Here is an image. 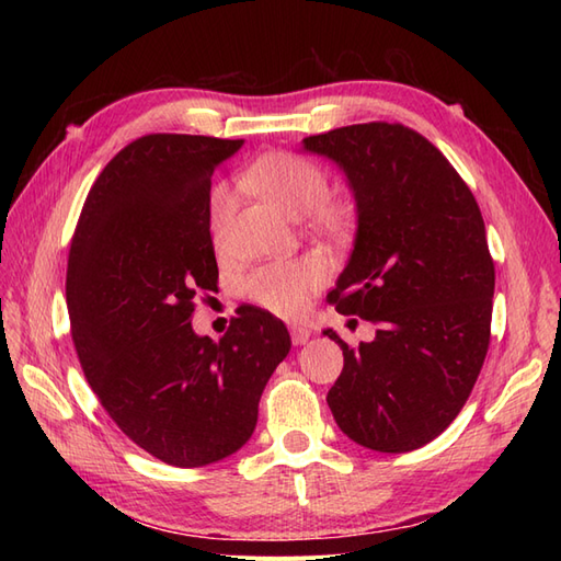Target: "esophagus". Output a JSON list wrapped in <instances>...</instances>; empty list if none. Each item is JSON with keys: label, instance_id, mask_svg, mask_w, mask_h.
Wrapping results in <instances>:
<instances>
[{"label": "esophagus", "instance_id": "1", "mask_svg": "<svg viewBox=\"0 0 561 561\" xmlns=\"http://www.w3.org/2000/svg\"><path fill=\"white\" fill-rule=\"evenodd\" d=\"M311 340V330L304 328V325H291V342L299 347V344H306Z\"/></svg>", "mask_w": 561, "mask_h": 561}]
</instances>
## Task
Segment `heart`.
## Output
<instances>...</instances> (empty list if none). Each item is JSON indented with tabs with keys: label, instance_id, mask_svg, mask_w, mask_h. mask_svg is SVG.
I'll return each mask as SVG.
<instances>
[{
	"label": "heart",
	"instance_id": "obj_1",
	"mask_svg": "<svg viewBox=\"0 0 561 561\" xmlns=\"http://www.w3.org/2000/svg\"><path fill=\"white\" fill-rule=\"evenodd\" d=\"M243 185L270 199L289 217H304L311 211L318 224L337 226L340 211L325 202L328 178L308 159L294 153H267L257 159L243 175ZM236 209V195L229 185H217L209 199V229L214 241H221ZM323 282V267L316 260L277 262L257 270L248 279L253 299L277 316L294 318L304 313L311 294Z\"/></svg>",
	"mask_w": 561,
	"mask_h": 561
}]
</instances>
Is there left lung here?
I'll return each instance as SVG.
<instances>
[{"mask_svg": "<svg viewBox=\"0 0 561 561\" xmlns=\"http://www.w3.org/2000/svg\"><path fill=\"white\" fill-rule=\"evenodd\" d=\"M347 178L356 236L328 299L378 325L328 392L342 434L408 453L456 420L490 347L494 262L470 187L414 129L366 123L304 139Z\"/></svg>", "mask_w": 561, "mask_h": 561, "instance_id": "obj_1", "label": "left lung"}]
</instances>
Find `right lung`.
Returning <instances> with one entry per match:
<instances>
[{"label":"right lung","mask_w":561,"mask_h":561,"mask_svg":"<svg viewBox=\"0 0 561 561\" xmlns=\"http://www.w3.org/2000/svg\"><path fill=\"white\" fill-rule=\"evenodd\" d=\"M243 139L147 135L89 190L71 238L67 308L91 390L139 448L175 468L229 458L291 350L287 325L238 308L214 342L193 330V299L217 289L209 190Z\"/></svg>","instance_id":"add662e5"}]
</instances>
